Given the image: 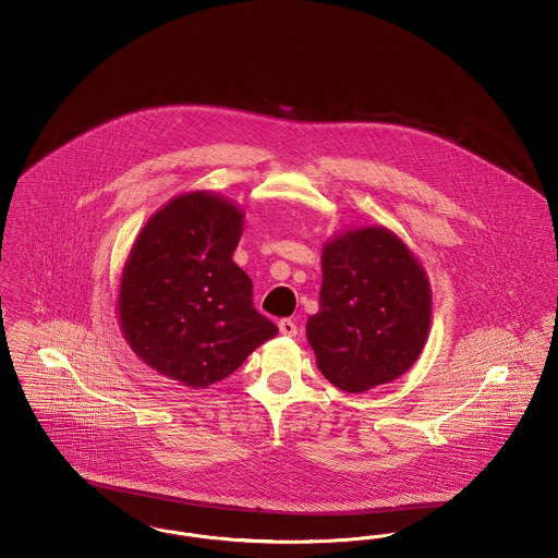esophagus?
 <instances>
[{
    "mask_svg": "<svg viewBox=\"0 0 558 558\" xmlns=\"http://www.w3.org/2000/svg\"><path fill=\"white\" fill-rule=\"evenodd\" d=\"M278 330H280V335H284V337H296V324H294L292 319H280V322H278Z\"/></svg>",
    "mask_w": 558,
    "mask_h": 558,
    "instance_id": "34e87169",
    "label": "esophagus"
}]
</instances>
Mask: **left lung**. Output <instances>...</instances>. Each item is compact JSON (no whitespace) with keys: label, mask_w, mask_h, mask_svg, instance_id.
Here are the masks:
<instances>
[{"label":"left lung","mask_w":558,"mask_h":558,"mask_svg":"<svg viewBox=\"0 0 558 558\" xmlns=\"http://www.w3.org/2000/svg\"><path fill=\"white\" fill-rule=\"evenodd\" d=\"M430 314L425 266L396 232L357 226L324 242L319 312L305 332L335 387L364 393L410 371L425 349Z\"/></svg>","instance_id":"1"}]
</instances>
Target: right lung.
I'll return each instance as SVG.
<instances>
[{"mask_svg": "<svg viewBox=\"0 0 558 558\" xmlns=\"http://www.w3.org/2000/svg\"><path fill=\"white\" fill-rule=\"evenodd\" d=\"M242 230L234 201L192 190L150 215L123 264L117 316L128 345L190 389L223 380L278 335L232 262Z\"/></svg>", "mask_w": 558, "mask_h": 558, "instance_id": "obj_1", "label": "right lung"}]
</instances>
